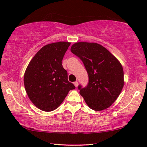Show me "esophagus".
<instances>
[{
  "label": "esophagus",
  "mask_w": 147,
  "mask_h": 147,
  "mask_svg": "<svg viewBox=\"0 0 147 147\" xmlns=\"http://www.w3.org/2000/svg\"><path fill=\"white\" fill-rule=\"evenodd\" d=\"M74 86H75L76 87H77L78 86V82H75L74 83Z\"/></svg>",
  "instance_id": "esophagus-1"
}]
</instances>
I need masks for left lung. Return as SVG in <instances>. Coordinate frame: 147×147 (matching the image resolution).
Listing matches in <instances>:
<instances>
[{
    "label": "left lung",
    "mask_w": 147,
    "mask_h": 147,
    "mask_svg": "<svg viewBox=\"0 0 147 147\" xmlns=\"http://www.w3.org/2000/svg\"><path fill=\"white\" fill-rule=\"evenodd\" d=\"M71 52L83 62L88 75V83L80 93L88 107L96 111L110 107L124 86V72L117 59L101 45L78 42L71 46Z\"/></svg>",
    "instance_id": "left-lung-1"
}]
</instances>
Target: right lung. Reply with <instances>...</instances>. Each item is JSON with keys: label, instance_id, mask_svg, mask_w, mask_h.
<instances>
[{"label": "right lung", "instance_id": "obj_1", "mask_svg": "<svg viewBox=\"0 0 147 147\" xmlns=\"http://www.w3.org/2000/svg\"><path fill=\"white\" fill-rule=\"evenodd\" d=\"M71 43L59 42L46 45L34 56L24 75V84L30 100L43 111H52L64 101L75 86L67 80L62 65Z\"/></svg>", "mask_w": 147, "mask_h": 147}]
</instances>
